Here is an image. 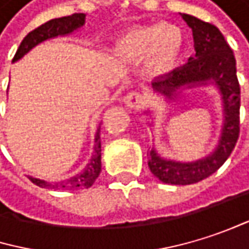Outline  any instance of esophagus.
Listing matches in <instances>:
<instances>
[{
	"label": "esophagus",
	"instance_id": "obj_1",
	"mask_svg": "<svg viewBox=\"0 0 249 249\" xmlns=\"http://www.w3.org/2000/svg\"><path fill=\"white\" fill-rule=\"evenodd\" d=\"M142 93L140 91H130L124 96V103H125L128 107H137L140 103H142Z\"/></svg>",
	"mask_w": 249,
	"mask_h": 249
}]
</instances>
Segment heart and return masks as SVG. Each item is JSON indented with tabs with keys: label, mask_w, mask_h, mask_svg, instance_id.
Returning <instances> with one entry per match:
<instances>
[{
	"label": "heart",
	"mask_w": 249,
	"mask_h": 249,
	"mask_svg": "<svg viewBox=\"0 0 249 249\" xmlns=\"http://www.w3.org/2000/svg\"><path fill=\"white\" fill-rule=\"evenodd\" d=\"M181 46L182 36L177 27L152 24L127 32L119 39L116 52L124 58H143L149 53L150 70L160 74L177 64Z\"/></svg>",
	"instance_id": "b5f03b06"
}]
</instances>
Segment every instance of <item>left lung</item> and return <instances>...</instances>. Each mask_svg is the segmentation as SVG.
Masks as SVG:
<instances>
[{
  "instance_id": "8db88e82",
  "label": "left lung",
  "mask_w": 249,
  "mask_h": 249,
  "mask_svg": "<svg viewBox=\"0 0 249 249\" xmlns=\"http://www.w3.org/2000/svg\"><path fill=\"white\" fill-rule=\"evenodd\" d=\"M182 18L193 30L196 55L187 64L155 80L153 89L172 99L177 89L213 80L223 99L225 124L217 149L207 158L197 162L181 163L160 158L156 150H150L149 168L152 174L165 184L190 185L214 174L231 156L239 137V106L241 87L236 77V61L232 48L225 40L220 30L194 16L182 14Z\"/></svg>"
}]
</instances>
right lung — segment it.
Masks as SVG:
<instances>
[{
	"instance_id": "1",
	"label": "right lung",
	"mask_w": 249,
	"mask_h": 249,
	"mask_svg": "<svg viewBox=\"0 0 249 249\" xmlns=\"http://www.w3.org/2000/svg\"><path fill=\"white\" fill-rule=\"evenodd\" d=\"M84 14L83 13H75L67 17H61V18H52L49 21H46L45 24L36 27L35 30L29 32L27 36L21 40L13 62L20 59L21 56H24L32 48H35L36 45H39L40 42L51 39V37H56V36H64L68 35L71 32H74L75 29L81 27L84 24ZM100 130H97L96 133V139H94V152L91 155L90 162L87 163V166L84 168L83 172L61 181V182H46L43 179H37V178H30V181L33 184H36L40 188H48V190H83V188H89L93 185V182L96 181V178L100 174V156H102V149H100V136H99Z\"/></svg>"
}]
</instances>
